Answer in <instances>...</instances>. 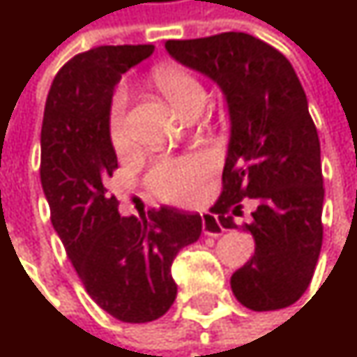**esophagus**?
Wrapping results in <instances>:
<instances>
[{
	"label": "esophagus",
	"instance_id": "esophagus-1",
	"mask_svg": "<svg viewBox=\"0 0 357 357\" xmlns=\"http://www.w3.org/2000/svg\"><path fill=\"white\" fill-rule=\"evenodd\" d=\"M202 231H204V236L217 238V236H221V234L225 231V227L221 225V221H219L215 215L204 213V215H202Z\"/></svg>",
	"mask_w": 357,
	"mask_h": 357
}]
</instances>
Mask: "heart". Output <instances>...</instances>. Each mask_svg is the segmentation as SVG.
<instances>
[{
  "label": "heart",
  "instance_id": "b5f03b06",
  "mask_svg": "<svg viewBox=\"0 0 357 357\" xmlns=\"http://www.w3.org/2000/svg\"><path fill=\"white\" fill-rule=\"evenodd\" d=\"M155 84L165 95V99L185 113L194 105L204 103V89L196 80L194 74L178 66H161L153 74ZM126 105L128 93L117 89L111 109H109V140L115 151L128 149V130H126ZM213 172V161L208 157H176V159H161L149 172L146 181L149 188L163 200L169 202H185L198 194L208 174Z\"/></svg>",
  "mask_w": 357,
  "mask_h": 357
}]
</instances>
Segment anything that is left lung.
<instances>
[{
  "label": "left lung",
  "instance_id": "1",
  "mask_svg": "<svg viewBox=\"0 0 357 357\" xmlns=\"http://www.w3.org/2000/svg\"><path fill=\"white\" fill-rule=\"evenodd\" d=\"M179 63L208 76L225 95L231 136L223 192L213 206L234 229L242 200L256 211L244 227L254 256L231 275V291L250 310L296 304L308 289L322 246L321 140L306 93L289 59L246 33L167 40Z\"/></svg>",
  "mask_w": 357,
  "mask_h": 357
}]
</instances>
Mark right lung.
I'll return each instance as SVG.
<instances>
[{
	"label": "right lung",
	"mask_w": 357,
	"mask_h": 357,
	"mask_svg": "<svg viewBox=\"0 0 357 357\" xmlns=\"http://www.w3.org/2000/svg\"><path fill=\"white\" fill-rule=\"evenodd\" d=\"M153 45H103L74 55L53 78L40 130V183L51 223L89 296L113 319H161L178 296L172 264L202 234L198 213L174 206L121 217L107 190L117 169L109 140L115 84Z\"/></svg>",
	"instance_id": "1"
}]
</instances>
